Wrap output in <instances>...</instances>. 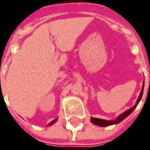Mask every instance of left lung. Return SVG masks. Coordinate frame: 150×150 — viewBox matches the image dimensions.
<instances>
[{
	"mask_svg": "<svg viewBox=\"0 0 150 150\" xmlns=\"http://www.w3.org/2000/svg\"><path fill=\"white\" fill-rule=\"evenodd\" d=\"M144 81L143 82V86H142V91L140 92L139 96L138 99L137 101V103H136L135 105L133 107L130 108L129 110H126L125 112H124L123 113H122L121 115L118 116L117 118L115 119V120H102V119H99V118H95V117H91V121L92 123L95 124L96 125H99V126H102V127H104V126H108V125H113V124H117L118 122H120V121H122L123 119H125L127 116L129 115L131 112L134 110V109L137 107V106L138 105L139 102H140L141 99L142 97V95H143V91H144Z\"/></svg>",
	"mask_w": 150,
	"mask_h": 150,
	"instance_id": "8db88e82",
	"label": "left lung"
}]
</instances>
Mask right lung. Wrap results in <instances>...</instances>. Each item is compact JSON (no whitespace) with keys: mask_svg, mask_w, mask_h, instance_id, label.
<instances>
[{"mask_svg":"<svg viewBox=\"0 0 150 150\" xmlns=\"http://www.w3.org/2000/svg\"><path fill=\"white\" fill-rule=\"evenodd\" d=\"M57 118L54 119V120H52V121H51V122H50V123H49V124H48V126H49V125H52V124H54V122H55L56 121H57Z\"/></svg>","mask_w":150,"mask_h":150,"instance_id":"1","label":"right lung"}]
</instances>
